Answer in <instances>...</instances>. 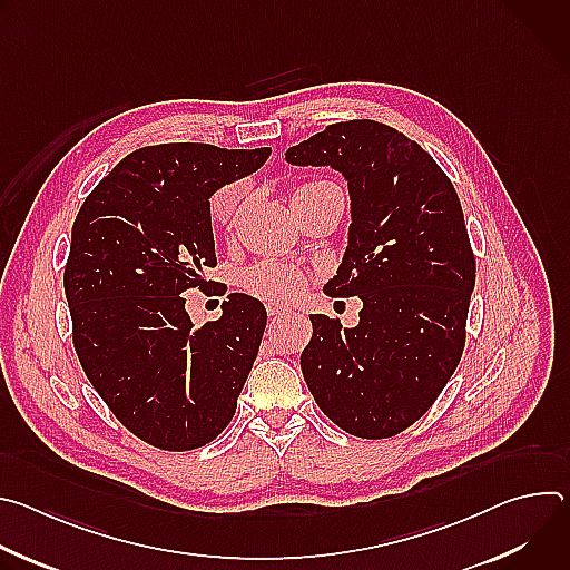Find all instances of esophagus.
<instances>
[{
	"mask_svg": "<svg viewBox=\"0 0 570 570\" xmlns=\"http://www.w3.org/2000/svg\"><path fill=\"white\" fill-rule=\"evenodd\" d=\"M266 311H268L271 317H282V315L288 313V308H286V306H279V304H268Z\"/></svg>",
	"mask_w": 570,
	"mask_h": 570,
	"instance_id": "34e87169",
	"label": "esophagus"
}]
</instances>
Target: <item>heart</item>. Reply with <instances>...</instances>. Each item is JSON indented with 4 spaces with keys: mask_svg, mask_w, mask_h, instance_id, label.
<instances>
[{
    "mask_svg": "<svg viewBox=\"0 0 570 570\" xmlns=\"http://www.w3.org/2000/svg\"><path fill=\"white\" fill-rule=\"evenodd\" d=\"M327 183H311L304 187H317ZM299 187V189H304ZM243 198V185L229 183L220 187L209 200V216L214 223L225 225L234 216L238 203ZM243 286L246 291L264 302H293L306 288V275L291 264L282 262H259L243 275Z\"/></svg>",
    "mask_w": 570,
    "mask_h": 570,
    "instance_id": "b5f03b06",
    "label": "heart"
}]
</instances>
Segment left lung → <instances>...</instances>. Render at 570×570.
Listing matches in <instances>:
<instances>
[{
    "label": "left lung",
    "instance_id": "obj_1",
    "mask_svg": "<svg viewBox=\"0 0 570 570\" xmlns=\"http://www.w3.org/2000/svg\"><path fill=\"white\" fill-rule=\"evenodd\" d=\"M286 161L347 180L350 240L324 293L363 299L352 330L311 315L304 381L343 431L392 438L431 409L464 350L475 259L458 194L417 141L372 119L332 124Z\"/></svg>",
    "mask_w": 570,
    "mask_h": 570
}]
</instances>
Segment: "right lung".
I'll return each mask as SVG.
<instances>
[{
  "label": "right lung",
  "mask_w": 570,
  "mask_h": 570,
  "mask_svg": "<svg viewBox=\"0 0 570 570\" xmlns=\"http://www.w3.org/2000/svg\"><path fill=\"white\" fill-rule=\"evenodd\" d=\"M271 148L157 144L126 155L71 227L65 295L73 347L115 417L139 440L189 451L234 417L266 330L259 299L229 293L194 330L189 288L216 266L209 198L255 174Z\"/></svg>",
  "instance_id": "right-lung-1"
}]
</instances>
